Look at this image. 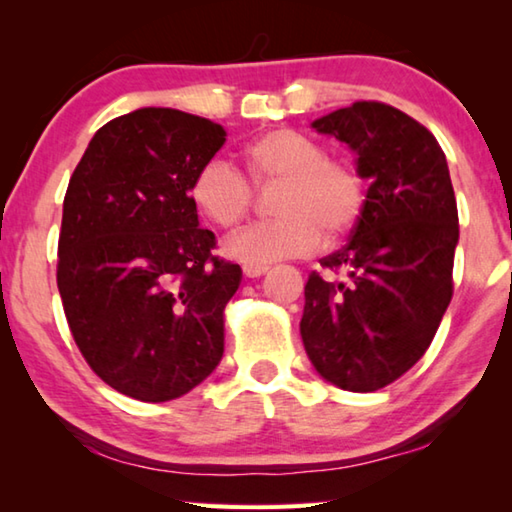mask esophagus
<instances>
[{
  "label": "esophagus",
  "mask_w": 512,
  "mask_h": 512,
  "mask_svg": "<svg viewBox=\"0 0 512 512\" xmlns=\"http://www.w3.org/2000/svg\"><path fill=\"white\" fill-rule=\"evenodd\" d=\"M268 271V266H244V275L246 277H259V275H264Z\"/></svg>",
  "instance_id": "obj_1"
}]
</instances>
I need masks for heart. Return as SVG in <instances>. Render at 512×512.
<instances>
[{
  "label": "heart",
  "mask_w": 512,
  "mask_h": 512,
  "mask_svg": "<svg viewBox=\"0 0 512 512\" xmlns=\"http://www.w3.org/2000/svg\"><path fill=\"white\" fill-rule=\"evenodd\" d=\"M246 169L255 185L280 183L275 219L248 225L225 239L223 253L246 266L305 257L357 228L366 210V180L348 162L291 128H275L246 146ZM189 196L196 210L219 228H235L253 205V187L235 164L212 158L196 169Z\"/></svg>",
  "instance_id": "heart-1"
}]
</instances>
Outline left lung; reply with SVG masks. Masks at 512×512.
<instances>
[{
    "mask_svg": "<svg viewBox=\"0 0 512 512\" xmlns=\"http://www.w3.org/2000/svg\"><path fill=\"white\" fill-rule=\"evenodd\" d=\"M357 153L370 180L350 241L311 273L300 334L316 372L352 393H372L415 363L436 336L454 293L458 210L445 153L427 128L379 101L316 119Z\"/></svg>",
    "mask_w": 512,
    "mask_h": 512,
    "instance_id": "left-lung-1",
    "label": "left lung"
}]
</instances>
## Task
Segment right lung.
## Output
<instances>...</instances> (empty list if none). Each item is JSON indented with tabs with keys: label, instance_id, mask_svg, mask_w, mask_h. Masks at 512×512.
<instances>
[{
	"label": "right lung",
	"instance_id": "add662e5",
	"mask_svg": "<svg viewBox=\"0 0 512 512\" xmlns=\"http://www.w3.org/2000/svg\"><path fill=\"white\" fill-rule=\"evenodd\" d=\"M225 142L221 124L140 108L94 133L69 178L58 291L88 366L115 391L169 402L223 357V309L241 268L212 255L189 185Z\"/></svg>",
	"mask_w": 512,
	"mask_h": 512
}]
</instances>
